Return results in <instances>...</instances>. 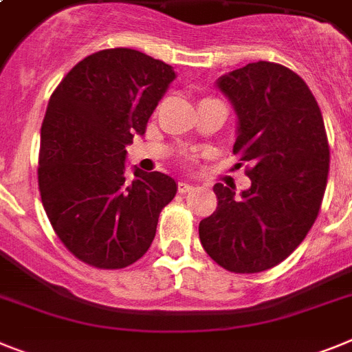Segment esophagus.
Returning a JSON list of instances; mask_svg holds the SVG:
<instances>
[{
  "label": "esophagus",
  "mask_w": 352,
  "mask_h": 352,
  "mask_svg": "<svg viewBox=\"0 0 352 352\" xmlns=\"http://www.w3.org/2000/svg\"><path fill=\"white\" fill-rule=\"evenodd\" d=\"M192 188H194V187H192L190 183H187V182H179V183H178V192H179V194H185V192H190Z\"/></svg>",
  "instance_id": "obj_1"
}]
</instances>
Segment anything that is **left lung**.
I'll use <instances>...</instances> for the list:
<instances>
[{"mask_svg": "<svg viewBox=\"0 0 352 352\" xmlns=\"http://www.w3.org/2000/svg\"><path fill=\"white\" fill-rule=\"evenodd\" d=\"M217 89L236 113L233 153L251 164V187L236 196L213 185L217 210L199 222V240L213 262L253 274L283 262L314 226L329 146L311 90L285 65L248 64L222 74Z\"/></svg>", "mask_w": 352, "mask_h": 352, "instance_id": "1", "label": "left lung"}]
</instances>
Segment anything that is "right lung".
Returning a JSON list of instances; mask_svg holds the SVG:
<instances>
[{
    "label": "right lung",
    "mask_w": 352,
    "mask_h": 352,
    "mask_svg": "<svg viewBox=\"0 0 352 352\" xmlns=\"http://www.w3.org/2000/svg\"><path fill=\"white\" fill-rule=\"evenodd\" d=\"M176 78L137 50L98 51L78 62L51 94L41 128L38 190L62 244L98 269H122L146 254L178 185L133 169L126 146L146 126Z\"/></svg>",
    "instance_id": "right-lung-1"
}]
</instances>
